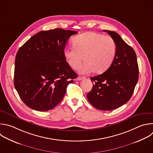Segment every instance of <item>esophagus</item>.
Segmentation results:
<instances>
[{
    "label": "esophagus",
    "instance_id": "obj_1",
    "mask_svg": "<svg viewBox=\"0 0 153 153\" xmlns=\"http://www.w3.org/2000/svg\"><path fill=\"white\" fill-rule=\"evenodd\" d=\"M85 78V77L84 76H79V77H77V80H82V79H84Z\"/></svg>",
    "mask_w": 153,
    "mask_h": 153
}]
</instances>
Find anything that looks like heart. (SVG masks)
Returning <instances> with one entry per match:
<instances>
[{"label":"heart","instance_id":"obj_1","mask_svg":"<svg viewBox=\"0 0 153 153\" xmlns=\"http://www.w3.org/2000/svg\"><path fill=\"white\" fill-rule=\"evenodd\" d=\"M73 47L64 48V56L71 68L78 69L83 58L86 63L80 73L101 74L112 64L117 54V45L113 38L95 32H85L73 39Z\"/></svg>","mask_w":153,"mask_h":153}]
</instances>
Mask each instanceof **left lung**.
I'll return each instance as SVG.
<instances>
[{"mask_svg": "<svg viewBox=\"0 0 153 153\" xmlns=\"http://www.w3.org/2000/svg\"><path fill=\"white\" fill-rule=\"evenodd\" d=\"M117 43L115 58L103 74L91 77L94 82L87 94L89 103L96 109L112 111L130 99L139 77V67L134 49L117 33L105 30Z\"/></svg>", "mask_w": 153, "mask_h": 153, "instance_id": "left-lung-1", "label": "left lung"}]
</instances>
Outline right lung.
Wrapping results in <instances>:
<instances>
[{
	"instance_id": "obj_1",
	"label": "right lung",
	"mask_w": 153,
	"mask_h": 153,
	"mask_svg": "<svg viewBox=\"0 0 153 153\" xmlns=\"http://www.w3.org/2000/svg\"><path fill=\"white\" fill-rule=\"evenodd\" d=\"M77 33L61 28L41 31L19 48L14 82L29 108L37 111L53 109L63 99L68 85L77 77L63 54L68 38Z\"/></svg>"
}]
</instances>
